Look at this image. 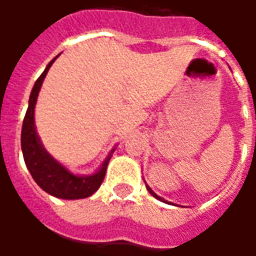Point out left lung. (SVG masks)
I'll return each instance as SVG.
<instances>
[{"instance_id": "8db88e82", "label": "left lung", "mask_w": 256, "mask_h": 256, "mask_svg": "<svg viewBox=\"0 0 256 256\" xmlns=\"http://www.w3.org/2000/svg\"><path fill=\"white\" fill-rule=\"evenodd\" d=\"M146 189L150 190V194H152V196H154V198H158V200H162V202H164V203H168V202H166L164 198H162L160 196H158V194H156V193L154 192V190H152V189H150V186H148V185H146ZM168 204H172V203H168Z\"/></svg>"}]
</instances>
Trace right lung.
Returning a JSON list of instances; mask_svg holds the SVG:
<instances>
[{
  "label": "right lung",
  "mask_w": 256,
  "mask_h": 256,
  "mask_svg": "<svg viewBox=\"0 0 256 256\" xmlns=\"http://www.w3.org/2000/svg\"><path fill=\"white\" fill-rule=\"evenodd\" d=\"M56 58L58 56L48 64L45 71L36 79L34 88L31 90L28 108L26 112L23 128H22V150H23L26 166L40 188L58 198H66V200L84 198L92 196L100 188L106 177L108 162L111 159V154L115 150V148L111 150V154L101 164L100 168L92 176H75L70 170H67L62 163H58L52 155H49V152L44 148L36 130L34 108H36L42 82Z\"/></svg>",
  "instance_id": "add662e5"
}]
</instances>
